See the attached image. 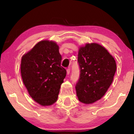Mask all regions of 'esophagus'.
Returning a JSON list of instances; mask_svg holds the SVG:
<instances>
[{
	"label": "esophagus",
	"mask_w": 134,
	"mask_h": 134,
	"mask_svg": "<svg viewBox=\"0 0 134 134\" xmlns=\"http://www.w3.org/2000/svg\"><path fill=\"white\" fill-rule=\"evenodd\" d=\"M70 69H67V74H70Z\"/></svg>",
	"instance_id": "34e87169"
}]
</instances>
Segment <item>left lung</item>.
Segmentation results:
<instances>
[{"label":"left lung","mask_w":134,"mask_h":134,"mask_svg":"<svg viewBox=\"0 0 134 134\" xmlns=\"http://www.w3.org/2000/svg\"><path fill=\"white\" fill-rule=\"evenodd\" d=\"M77 62L80 71L76 85L77 96L83 103H93L105 95L112 84L116 62L103 47L96 43L80 47Z\"/></svg>","instance_id":"obj_1"}]
</instances>
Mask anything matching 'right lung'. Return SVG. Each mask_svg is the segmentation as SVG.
<instances>
[{
    "mask_svg": "<svg viewBox=\"0 0 134 134\" xmlns=\"http://www.w3.org/2000/svg\"><path fill=\"white\" fill-rule=\"evenodd\" d=\"M62 60L58 45L48 40L38 42L22 56V80L30 96L41 105L49 106L57 100L67 73Z\"/></svg>",
    "mask_w": 134,
    "mask_h": 134,
    "instance_id": "right-lung-1",
    "label": "right lung"
}]
</instances>
